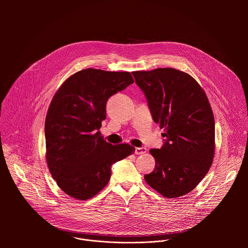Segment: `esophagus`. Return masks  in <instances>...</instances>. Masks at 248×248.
I'll list each match as a JSON object with an SVG mask.
<instances>
[{
  "label": "esophagus",
  "instance_id": "1",
  "mask_svg": "<svg viewBox=\"0 0 248 248\" xmlns=\"http://www.w3.org/2000/svg\"><path fill=\"white\" fill-rule=\"evenodd\" d=\"M146 148L145 147H136L135 148V154L136 155H141V154H144L146 153Z\"/></svg>",
  "mask_w": 248,
  "mask_h": 248
}]
</instances>
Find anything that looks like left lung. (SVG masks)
Listing matches in <instances>:
<instances>
[{
    "instance_id": "left-lung-1",
    "label": "left lung",
    "mask_w": 248,
    "mask_h": 248,
    "mask_svg": "<svg viewBox=\"0 0 248 248\" xmlns=\"http://www.w3.org/2000/svg\"><path fill=\"white\" fill-rule=\"evenodd\" d=\"M131 74L166 137L160 149L150 150L156 167L145 182L164 197L186 195L204 179L214 158L215 120L208 98L192 77L178 69Z\"/></svg>"
}]
</instances>
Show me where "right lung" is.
<instances>
[{
  "label": "right lung",
  "mask_w": 248,
  "mask_h": 248,
  "mask_svg": "<svg viewBox=\"0 0 248 248\" xmlns=\"http://www.w3.org/2000/svg\"><path fill=\"white\" fill-rule=\"evenodd\" d=\"M134 82L127 72L86 68L58 89L45 121L46 160L59 187L70 197L87 200L111 178V167L134 153V147L112 145L99 129L108 99Z\"/></svg>",
  "instance_id": "1"
}]
</instances>
